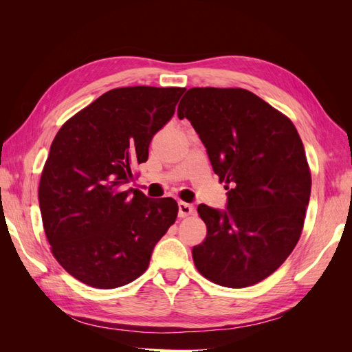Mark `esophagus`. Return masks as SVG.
Returning <instances> with one entry per match:
<instances>
[{
    "mask_svg": "<svg viewBox=\"0 0 352 352\" xmlns=\"http://www.w3.org/2000/svg\"><path fill=\"white\" fill-rule=\"evenodd\" d=\"M177 207H179V217H186V216H190V214H192V212L195 211L192 204H188V202H182V201L179 202Z\"/></svg>",
    "mask_w": 352,
    "mask_h": 352,
    "instance_id": "esophagus-1",
    "label": "esophagus"
}]
</instances>
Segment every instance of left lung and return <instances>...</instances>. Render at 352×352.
<instances>
[{
  "mask_svg": "<svg viewBox=\"0 0 352 352\" xmlns=\"http://www.w3.org/2000/svg\"><path fill=\"white\" fill-rule=\"evenodd\" d=\"M177 116L228 184L226 210L198 206L207 236L192 250L195 267L221 286L258 283L289 257L304 226L311 175L301 138L286 116L241 88L188 89Z\"/></svg>",
  "mask_w": 352,
  "mask_h": 352,
  "instance_id": "1",
  "label": "left lung"
}]
</instances>
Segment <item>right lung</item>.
I'll return each instance as SVG.
<instances>
[{"instance_id":"obj_1","label":"right lung","mask_w":352,"mask_h":352,"mask_svg":"<svg viewBox=\"0 0 352 352\" xmlns=\"http://www.w3.org/2000/svg\"><path fill=\"white\" fill-rule=\"evenodd\" d=\"M185 88L129 87L102 94L61 126L39 182V207L56 260L98 289L133 282L177 216L173 198L127 184Z\"/></svg>"}]
</instances>
